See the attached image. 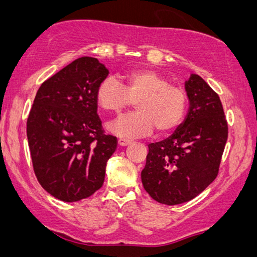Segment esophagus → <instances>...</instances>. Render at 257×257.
I'll return each mask as SVG.
<instances>
[{"label":"esophagus","instance_id":"34e87169","mask_svg":"<svg viewBox=\"0 0 257 257\" xmlns=\"http://www.w3.org/2000/svg\"><path fill=\"white\" fill-rule=\"evenodd\" d=\"M131 143H132V140H130V139H125V138L118 139V145L119 146H127Z\"/></svg>","mask_w":257,"mask_h":257}]
</instances>
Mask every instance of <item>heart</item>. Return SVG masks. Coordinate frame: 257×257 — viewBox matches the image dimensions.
Segmentation results:
<instances>
[{"instance_id":"obj_1","label":"heart","mask_w":257,"mask_h":257,"mask_svg":"<svg viewBox=\"0 0 257 257\" xmlns=\"http://www.w3.org/2000/svg\"><path fill=\"white\" fill-rule=\"evenodd\" d=\"M125 87L114 77L99 83L96 99L101 110L118 113L136 101L137 112L122 115L106 126L107 131L122 137H143L174 130L187 111V94L181 87L151 69H137L125 75Z\"/></svg>"}]
</instances>
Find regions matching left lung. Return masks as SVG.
Segmentation results:
<instances>
[{
  "mask_svg": "<svg viewBox=\"0 0 257 257\" xmlns=\"http://www.w3.org/2000/svg\"><path fill=\"white\" fill-rule=\"evenodd\" d=\"M188 112L173 135L149 145L142 182L163 205L187 202L216 178L228 137L222 104L201 77L185 82Z\"/></svg>",
  "mask_w": 257,
  "mask_h": 257,
  "instance_id": "8db88e82",
  "label": "left lung"
}]
</instances>
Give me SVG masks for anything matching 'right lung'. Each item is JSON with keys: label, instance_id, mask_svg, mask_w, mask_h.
Here are the masks:
<instances>
[{"label": "right lung", "instance_id": "obj_1", "mask_svg": "<svg viewBox=\"0 0 257 257\" xmlns=\"http://www.w3.org/2000/svg\"><path fill=\"white\" fill-rule=\"evenodd\" d=\"M108 75L93 57H80L38 89L27 121L34 172L42 187L65 202L86 199L103 186L117 138L104 135L96 91Z\"/></svg>", "mask_w": 257, "mask_h": 257}]
</instances>
